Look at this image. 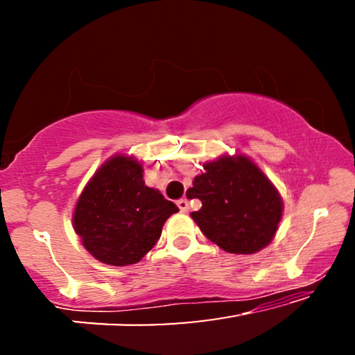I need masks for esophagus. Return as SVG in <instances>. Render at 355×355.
I'll list each match as a JSON object with an SVG mask.
<instances>
[{
	"instance_id": "obj_1",
	"label": "esophagus",
	"mask_w": 355,
	"mask_h": 355,
	"mask_svg": "<svg viewBox=\"0 0 355 355\" xmlns=\"http://www.w3.org/2000/svg\"><path fill=\"white\" fill-rule=\"evenodd\" d=\"M176 205L179 207V210H181L182 213H186V211H189V203H187V200L186 198H181V200H178V203Z\"/></svg>"
}]
</instances>
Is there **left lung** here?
I'll use <instances>...</instances> for the list:
<instances>
[{
	"label": "left lung",
	"instance_id": "1",
	"mask_svg": "<svg viewBox=\"0 0 355 355\" xmlns=\"http://www.w3.org/2000/svg\"><path fill=\"white\" fill-rule=\"evenodd\" d=\"M189 197L202 208L192 220L208 239L230 254H257L273 241L283 218V198L268 176L242 153L203 163Z\"/></svg>",
	"mask_w": 355,
	"mask_h": 355
}]
</instances>
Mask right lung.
<instances>
[{"mask_svg":"<svg viewBox=\"0 0 355 355\" xmlns=\"http://www.w3.org/2000/svg\"><path fill=\"white\" fill-rule=\"evenodd\" d=\"M179 208L158 189L145 186L144 166L132 155L116 153L85 184L72 226L87 252L101 263H137L162 236Z\"/></svg>","mask_w":355,"mask_h":355,"instance_id":"right-lung-1","label":"right lung"}]
</instances>
